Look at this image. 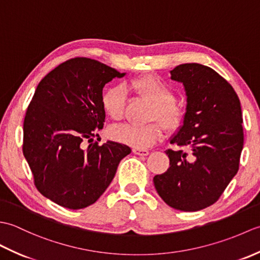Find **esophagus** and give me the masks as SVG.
Wrapping results in <instances>:
<instances>
[{"instance_id":"esophagus-1","label":"esophagus","mask_w":260,"mask_h":260,"mask_svg":"<svg viewBox=\"0 0 260 260\" xmlns=\"http://www.w3.org/2000/svg\"><path fill=\"white\" fill-rule=\"evenodd\" d=\"M133 153L136 154V155H140V156H147L150 152H148L147 150H141V148H134Z\"/></svg>"}]
</instances>
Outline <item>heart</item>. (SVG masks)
<instances>
[{
	"label": "heart",
	"instance_id": "obj_1",
	"mask_svg": "<svg viewBox=\"0 0 260 260\" xmlns=\"http://www.w3.org/2000/svg\"><path fill=\"white\" fill-rule=\"evenodd\" d=\"M132 88L137 95L154 104L152 118H157L169 129H178L184 120V109L174 102L173 88L161 77L154 74H145L132 81ZM126 104V90L124 87L115 86L103 93L102 106L110 118L119 120L123 118ZM163 125L159 121L146 125L124 124L114 126L109 134L114 140L134 148L151 147L163 135Z\"/></svg>",
	"mask_w": 260,
	"mask_h": 260
}]
</instances>
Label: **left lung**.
Returning a JSON list of instances; mask_svg holds the SVG:
<instances>
[{
    "label": "left lung",
    "mask_w": 260,
    "mask_h": 260,
    "mask_svg": "<svg viewBox=\"0 0 260 260\" xmlns=\"http://www.w3.org/2000/svg\"><path fill=\"white\" fill-rule=\"evenodd\" d=\"M186 93L183 125L171 139L183 150H167L170 168L153 179L163 201L181 211H198L222 194L239 170L244 147L238 96L218 73L200 63L171 71Z\"/></svg>",
    "instance_id": "left-lung-1"
}]
</instances>
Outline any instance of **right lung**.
<instances>
[{
    "label": "right lung",
    "mask_w": 260,
    "mask_h": 260,
    "mask_svg": "<svg viewBox=\"0 0 260 260\" xmlns=\"http://www.w3.org/2000/svg\"><path fill=\"white\" fill-rule=\"evenodd\" d=\"M124 76L78 57L39 82L24 117L23 154L39 192L59 206L77 210L95 203L131 153L117 142H92L105 123L103 88Z\"/></svg>",
    "instance_id": "right-lung-1"
}]
</instances>
